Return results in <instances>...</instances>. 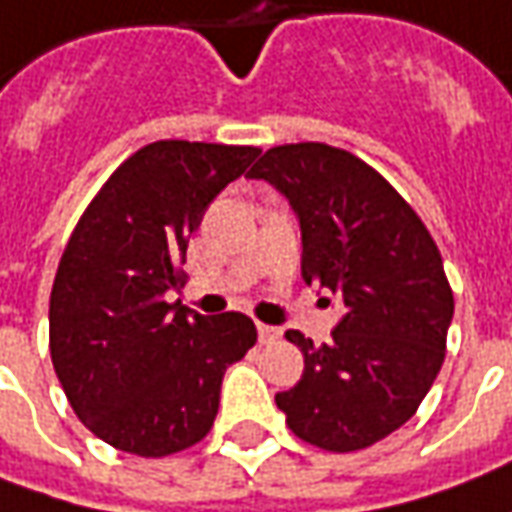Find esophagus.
Returning a JSON list of instances; mask_svg holds the SVG:
<instances>
[{"instance_id":"esophagus-1","label":"esophagus","mask_w":512,"mask_h":512,"mask_svg":"<svg viewBox=\"0 0 512 512\" xmlns=\"http://www.w3.org/2000/svg\"><path fill=\"white\" fill-rule=\"evenodd\" d=\"M257 340L263 345L274 343V340H280V328L266 326V323H257Z\"/></svg>"}]
</instances>
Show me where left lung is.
I'll list each match as a JSON object with an SVG mask.
<instances>
[{
  "label": "left lung",
  "instance_id": "8db88e82",
  "mask_svg": "<svg viewBox=\"0 0 512 512\" xmlns=\"http://www.w3.org/2000/svg\"><path fill=\"white\" fill-rule=\"evenodd\" d=\"M249 178L289 201L300 221L303 280L343 306L331 343L286 331L306 368L274 402L309 445L368 448L416 414L442 368L453 320L442 255L405 198L351 152L283 144Z\"/></svg>",
  "mask_w": 512,
  "mask_h": 512
}]
</instances>
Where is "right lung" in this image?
<instances>
[{
  "label": "right lung",
  "instance_id": "right-lung-1",
  "mask_svg": "<svg viewBox=\"0 0 512 512\" xmlns=\"http://www.w3.org/2000/svg\"><path fill=\"white\" fill-rule=\"evenodd\" d=\"M257 147L155 141L101 186L67 240L50 291V357L81 422L135 456H169L209 433L226 368L257 340L255 323L203 317L178 289L189 235Z\"/></svg>",
  "mask_w": 512,
  "mask_h": 512
}]
</instances>
